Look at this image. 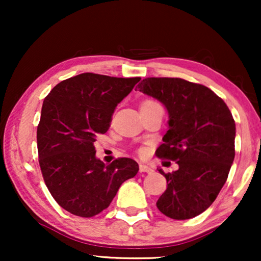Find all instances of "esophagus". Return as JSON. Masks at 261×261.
<instances>
[{
	"instance_id": "1",
	"label": "esophagus",
	"mask_w": 261,
	"mask_h": 261,
	"mask_svg": "<svg viewBox=\"0 0 261 261\" xmlns=\"http://www.w3.org/2000/svg\"><path fill=\"white\" fill-rule=\"evenodd\" d=\"M139 171L140 172H152L153 167L151 165H147V164H140L139 165Z\"/></svg>"
}]
</instances>
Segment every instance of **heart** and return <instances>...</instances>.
I'll return each instance as SVG.
<instances>
[{
	"label": "heart",
	"instance_id": "1",
	"mask_svg": "<svg viewBox=\"0 0 261 261\" xmlns=\"http://www.w3.org/2000/svg\"><path fill=\"white\" fill-rule=\"evenodd\" d=\"M156 102L152 101V99H146V101H144L141 103V107H146V106H151V105H155Z\"/></svg>",
	"mask_w": 261,
	"mask_h": 261
}]
</instances>
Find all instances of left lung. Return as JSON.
Listing matches in <instances>:
<instances>
[{
    "label": "left lung",
    "instance_id": "1",
    "mask_svg": "<svg viewBox=\"0 0 261 261\" xmlns=\"http://www.w3.org/2000/svg\"><path fill=\"white\" fill-rule=\"evenodd\" d=\"M138 89L159 99L170 114L169 130L155 151L178 164L165 173L167 188L156 208L173 220L199 215L215 201L235 156V121L209 88L183 78L148 77Z\"/></svg>",
    "mask_w": 261,
    "mask_h": 261
}]
</instances>
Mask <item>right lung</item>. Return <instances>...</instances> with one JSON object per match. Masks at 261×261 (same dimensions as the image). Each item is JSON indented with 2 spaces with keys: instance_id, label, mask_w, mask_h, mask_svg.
<instances>
[{
  "instance_id": "add662e5",
  "label": "right lung",
  "mask_w": 261,
  "mask_h": 261,
  "mask_svg": "<svg viewBox=\"0 0 261 261\" xmlns=\"http://www.w3.org/2000/svg\"><path fill=\"white\" fill-rule=\"evenodd\" d=\"M140 80L85 72L62 81L44 99L37 129L39 165L52 197L73 215H98L121 184L138 173L130 158L109 165L96 159L95 141Z\"/></svg>"
}]
</instances>
